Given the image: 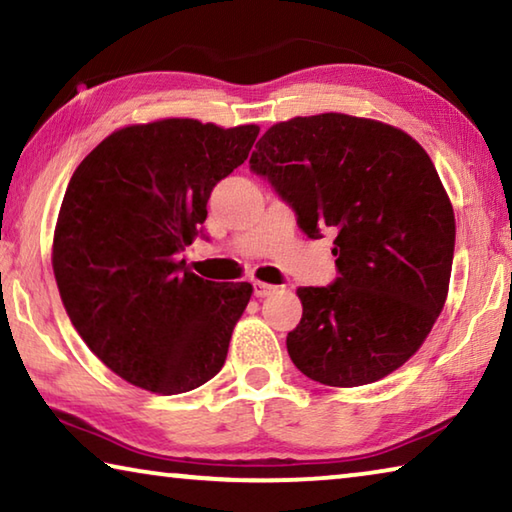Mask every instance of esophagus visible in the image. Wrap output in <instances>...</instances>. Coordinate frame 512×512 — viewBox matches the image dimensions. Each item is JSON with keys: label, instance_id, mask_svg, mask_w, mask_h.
I'll use <instances>...</instances> for the list:
<instances>
[{"label": "esophagus", "instance_id": "1", "mask_svg": "<svg viewBox=\"0 0 512 512\" xmlns=\"http://www.w3.org/2000/svg\"><path fill=\"white\" fill-rule=\"evenodd\" d=\"M253 289H255L257 298H268L277 291V287H273V284H266V282H253Z\"/></svg>", "mask_w": 512, "mask_h": 512}]
</instances>
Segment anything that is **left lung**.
<instances>
[{"label":"left lung","instance_id":"left-lung-1","mask_svg":"<svg viewBox=\"0 0 512 512\" xmlns=\"http://www.w3.org/2000/svg\"><path fill=\"white\" fill-rule=\"evenodd\" d=\"M250 171L296 212L309 239L334 235L339 277L302 287L287 350L327 386H363L409 361L443 311L456 223L422 146L381 121L341 112L268 128Z\"/></svg>","mask_w":512,"mask_h":512}]
</instances>
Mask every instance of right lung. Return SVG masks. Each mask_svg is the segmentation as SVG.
Listing matches in <instances>:
<instances>
[{
	"mask_svg": "<svg viewBox=\"0 0 512 512\" xmlns=\"http://www.w3.org/2000/svg\"><path fill=\"white\" fill-rule=\"evenodd\" d=\"M257 135L196 119L128 126L69 180L51 259L60 298L88 348L135 386L187 393L223 368L253 287L203 280L180 255Z\"/></svg>",
	"mask_w": 512,
	"mask_h": 512,
	"instance_id": "right-lung-1",
	"label": "right lung"
}]
</instances>
